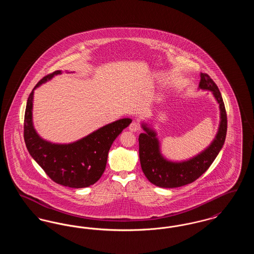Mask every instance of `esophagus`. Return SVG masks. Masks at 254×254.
I'll list each match as a JSON object with an SVG mask.
<instances>
[{"instance_id":"esophagus-1","label":"esophagus","mask_w":254,"mask_h":254,"mask_svg":"<svg viewBox=\"0 0 254 254\" xmlns=\"http://www.w3.org/2000/svg\"><path fill=\"white\" fill-rule=\"evenodd\" d=\"M128 129H129L131 132H136V131H138V130L140 129V126H139V124H138L137 122H132V123L129 125Z\"/></svg>"}]
</instances>
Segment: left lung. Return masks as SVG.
Listing matches in <instances>:
<instances>
[{"mask_svg":"<svg viewBox=\"0 0 254 254\" xmlns=\"http://www.w3.org/2000/svg\"><path fill=\"white\" fill-rule=\"evenodd\" d=\"M198 89L212 93L219 105L220 123L218 131L207 147L193 157L184 161H171L161 151V143L152 126L142 122L144 133L139 135V157L147 180L160 188H179L198 179L210 167L222 149L227 135V113L223 98L216 84L206 73H200Z\"/></svg>","mask_w":254,"mask_h":254,"instance_id":"8db88e82","label":"left lung"}]
</instances>
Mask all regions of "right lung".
Instances as JSON below:
<instances>
[{"label": "right lung", "instance_id": "right-lung-1", "mask_svg": "<svg viewBox=\"0 0 254 254\" xmlns=\"http://www.w3.org/2000/svg\"><path fill=\"white\" fill-rule=\"evenodd\" d=\"M62 73V70H56L44 77L28 97L24 113V142L31 157L51 180L64 187L82 189L101 178L106 169L110 146L132 120L123 118L110 123L69 144H56L43 139L33 125L34 90Z\"/></svg>", "mask_w": 254, "mask_h": 254}]
</instances>
